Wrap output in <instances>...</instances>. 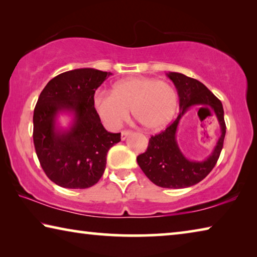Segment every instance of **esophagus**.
I'll return each mask as SVG.
<instances>
[{"mask_svg":"<svg viewBox=\"0 0 257 257\" xmlns=\"http://www.w3.org/2000/svg\"><path fill=\"white\" fill-rule=\"evenodd\" d=\"M132 133H133L132 130H123V132L121 133V139H122V141H124V139L127 138Z\"/></svg>","mask_w":257,"mask_h":257,"instance_id":"esophagus-1","label":"esophagus"}]
</instances>
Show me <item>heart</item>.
Here are the masks:
<instances>
[{"mask_svg":"<svg viewBox=\"0 0 257 257\" xmlns=\"http://www.w3.org/2000/svg\"><path fill=\"white\" fill-rule=\"evenodd\" d=\"M178 95L167 81L149 77H133L115 82L111 92L97 90L93 107L108 129L121 127L130 114V107L145 128L156 130L170 122L177 110Z\"/></svg>","mask_w":257,"mask_h":257,"instance_id":"heart-1","label":"heart"}]
</instances>
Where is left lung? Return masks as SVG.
Returning a JSON list of instances; mask_svg holds the SVG:
<instances>
[{"instance_id":"left-lung-1","label":"left lung","mask_w":257,"mask_h":257,"mask_svg":"<svg viewBox=\"0 0 257 257\" xmlns=\"http://www.w3.org/2000/svg\"><path fill=\"white\" fill-rule=\"evenodd\" d=\"M167 75L178 90L180 112L167 129L150 138L149 147L145 153L137 156V163L146 177L156 186L179 189L198 184L215 167L222 151L227 127L222 103L205 85L179 72H169ZM193 106H198L199 110L203 107L212 109L216 113L221 128V136L212 154L201 163L186 159L175 139L180 119Z\"/></svg>"}]
</instances>
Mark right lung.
I'll list each match as a JSON object with an SVG mask.
<instances>
[{
    "mask_svg": "<svg viewBox=\"0 0 257 257\" xmlns=\"http://www.w3.org/2000/svg\"><path fill=\"white\" fill-rule=\"evenodd\" d=\"M111 72L75 69L51 79L34 110V145L49 179L63 188L85 189L101 179L106 155L121 141L108 133L93 107V95ZM70 111L75 118L68 131L58 130L56 115Z\"/></svg>",
    "mask_w": 257,
    "mask_h": 257,
    "instance_id": "add662e5",
    "label": "right lung"
}]
</instances>
